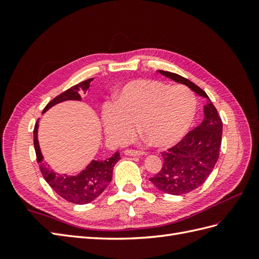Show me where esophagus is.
Here are the masks:
<instances>
[{
    "label": "esophagus",
    "instance_id": "1",
    "mask_svg": "<svg viewBox=\"0 0 259 259\" xmlns=\"http://www.w3.org/2000/svg\"><path fill=\"white\" fill-rule=\"evenodd\" d=\"M124 155L125 156H141V155H145V152L139 151V150H135V149H125Z\"/></svg>",
    "mask_w": 259,
    "mask_h": 259
}]
</instances>
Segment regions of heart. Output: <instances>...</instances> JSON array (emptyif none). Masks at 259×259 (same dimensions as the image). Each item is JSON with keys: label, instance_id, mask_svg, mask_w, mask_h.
<instances>
[{"label": "heart", "instance_id": "b5f03b06", "mask_svg": "<svg viewBox=\"0 0 259 259\" xmlns=\"http://www.w3.org/2000/svg\"><path fill=\"white\" fill-rule=\"evenodd\" d=\"M197 101L188 88L152 79L125 83L115 96L114 103L102 109L104 130L118 142L130 140L140 133L158 148L175 145L187 134L194 121Z\"/></svg>", "mask_w": 259, "mask_h": 259}]
</instances>
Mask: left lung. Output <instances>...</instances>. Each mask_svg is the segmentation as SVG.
<instances>
[{
	"label": "left lung",
	"mask_w": 259,
	"mask_h": 259,
	"mask_svg": "<svg viewBox=\"0 0 259 259\" xmlns=\"http://www.w3.org/2000/svg\"><path fill=\"white\" fill-rule=\"evenodd\" d=\"M159 72L208 98L205 91L184 76L162 70ZM203 112L205 119L200 125L189 131L178 144L161 152L162 168L155 177L149 178L159 190L176 196L188 194L200 187L211 174L219 158L223 121L210 100Z\"/></svg>",
	"instance_id": "1"
}]
</instances>
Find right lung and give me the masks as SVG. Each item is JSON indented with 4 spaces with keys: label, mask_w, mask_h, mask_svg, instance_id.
<instances>
[{
    "label": "right lung",
    "mask_w": 259,
    "mask_h": 259,
    "mask_svg": "<svg viewBox=\"0 0 259 259\" xmlns=\"http://www.w3.org/2000/svg\"><path fill=\"white\" fill-rule=\"evenodd\" d=\"M92 80L93 79L82 81L79 84L71 87L70 89L65 90L61 95L57 96L47 104L43 112H46L54 104L62 101L80 100V93L83 92L85 95V92L90 88ZM37 122L38 119L34 125V130H33V142H34L36 161L38 167H40L43 178L46 179L47 183L50 185L51 188L59 196H61L63 199L69 202L84 205V203H89L92 200H95L97 197L102 194V191L107 188V186L111 181L114 164L120 160L119 152L117 151L112 157L106 159V160H92L85 170L76 176L69 177V176L59 175L51 170L46 161L43 160L37 141Z\"/></svg>",
    "instance_id": "right-lung-1"
}]
</instances>
